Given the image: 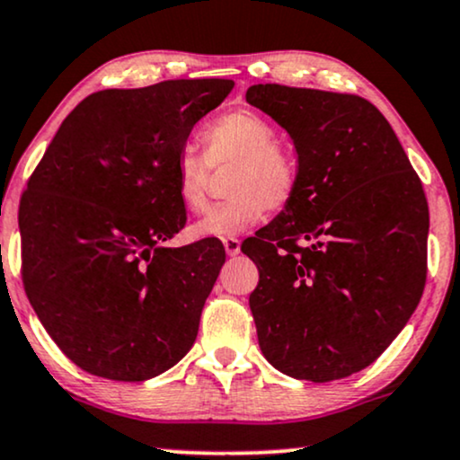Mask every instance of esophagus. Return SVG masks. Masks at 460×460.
I'll return each mask as SVG.
<instances>
[{
	"label": "esophagus",
	"instance_id": "1",
	"mask_svg": "<svg viewBox=\"0 0 460 460\" xmlns=\"http://www.w3.org/2000/svg\"><path fill=\"white\" fill-rule=\"evenodd\" d=\"M223 246H225L229 257H235V254H240V240H237V237H225Z\"/></svg>",
	"mask_w": 460,
	"mask_h": 460
}]
</instances>
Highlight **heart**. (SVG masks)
Returning a JSON list of instances; mask_svg holds the SVG:
<instances>
[{"label": "heart", "instance_id": "obj_1", "mask_svg": "<svg viewBox=\"0 0 460 460\" xmlns=\"http://www.w3.org/2000/svg\"><path fill=\"white\" fill-rule=\"evenodd\" d=\"M203 156L184 150L176 161V195L190 214L208 210L210 172L231 167L225 193L229 199L195 225L201 237L235 235L263 218L265 208L284 210L299 187V163L276 139V127L254 110H231L199 133Z\"/></svg>", "mask_w": 460, "mask_h": 460}]
</instances>
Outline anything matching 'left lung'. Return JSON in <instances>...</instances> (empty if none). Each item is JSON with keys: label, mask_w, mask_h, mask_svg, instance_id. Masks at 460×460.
<instances>
[{"label": "left lung", "mask_w": 460, "mask_h": 460, "mask_svg": "<svg viewBox=\"0 0 460 460\" xmlns=\"http://www.w3.org/2000/svg\"><path fill=\"white\" fill-rule=\"evenodd\" d=\"M246 102L293 137V201L243 242L259 346L297 380L348 377L405 327L427 282L429 206L393 127L350 93L252 84Z\"/></svg>", "instance_id": "obj_1"}]
</instances>
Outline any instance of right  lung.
<instances>
[{"instance_id":"obj_1","label":"right lung","mask_w":460,"mask_h":460,"mask_svg":"<svg viewBox=\"0 0 460 460\" xmlns=\"http://www.w3.org/2000/svg\"><path fill=\"white\" fill-rule=\"evenodd\" d=\"M234 80H163L97 91L75 106L21 197V276L61 352L93 376L142 382L193 346L225 263L206 237L165 248L187 225L176 161Z\"/></svg>"}]
</instances>
